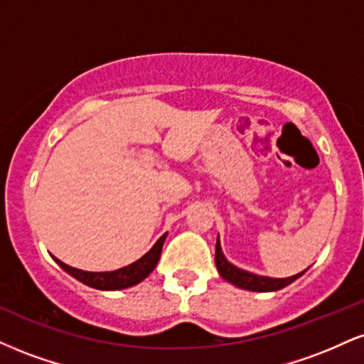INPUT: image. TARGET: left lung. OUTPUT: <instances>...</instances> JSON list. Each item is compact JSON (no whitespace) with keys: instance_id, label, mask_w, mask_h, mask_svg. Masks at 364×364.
Listing matches in <instances>:
<instances>
[{"instance_id":"left-lung-1","label":"left lung","mask_w":364,"mask_h":364,"mask_svg":"<svg viewBox=\"0 0 364 364\" xmlns=\"http://www.w3.org/2000/svg\"><path fill=\"white\" fill-rule=\"evenodd\" d=\"M215 264L218 269V274L234 284V287L242 288V290L247 291H278L282 288L288 287V284L299 279L305 271L295 274V277H288V278H269V277H259V274L249 273L246 269H240L237 266H234L232 262L227 261V257L222 252V246H220V239L217 237V244H215Z\"/></svg>"}]
</instances>
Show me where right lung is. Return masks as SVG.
Returning <instances> with one entry per match:
<instances>
[{
  "label": "right lung",
  "mask_w": 364,
  "mask_h": 364,
  "mask_svg": "<svg viewBox=\"0 0 364 364\" xmlns=\"http://www.w3.org/2000/svg\"><path fill=\"white\" fill-rule=\"evenodd\" d=\"M166 235H168V232L161 235L154 246L149 249L140 259L115 271H82L65 264V262L57 259L54 256L52 257H54V261L65 271V273L71 274V277L76 278L77 282L85 283L86 287L96 288V290H105V291L124 290V288L135 287V284L144 282V279L154 271V268L157 266V261H159L161 257V251H163Z\"/></svg>",
  "instance_id": "right-lung-1"
}]
</instances>
